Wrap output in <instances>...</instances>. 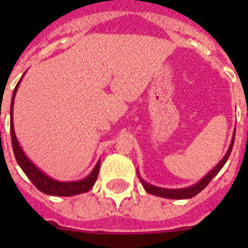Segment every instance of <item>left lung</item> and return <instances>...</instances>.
<instances>
[{
  "label": "left lung",
  "instance_id": "8db88e82",
  "mask_svg": "<svg viewBox=\"0 0 248 248\" xmlns=\"http://www.w3.org/2000/svg\"><path fill=\"white\" fill-rule=\"evenodd\" d=\"M233 141H235V133H233V137H232V140H231V143H230L229 149H227L226 154H225V156L222 157V160H221L220 163L215 166L209 174H206L205 176L199 181V183L194 184V185L189 186V187H184V189H165V187H159V186H154V185H151V184H148L145 180H143L141 176L139 175L140 181H141V184H143L144 189L146 190V192H149V194L151 195H155V196H159V198L175 199V200H184V199L194 198V196H196L199 192L202 191L206 186L209 185L210 181H211L212 179L218 174V171H220L221 169L223 168V165L226 164L227 159H229L230 154H231V151H232ZM138 174H139V171H138Z\"/></svg>",
  "mask_w": 248,
  "mask_h": 248
}]
</instances>
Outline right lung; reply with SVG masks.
<instances>
[{
  "label": "right lung",
  "mask_w": 248,
  "mask_h": 248,
  "mask_svg": "<svg viewBox=\"0 0 248 248\" xmlns=\"http://www.w3.org/2000/svg\"><path fill=\"white\" fill-rule=\"evenodd\" d=\"M23 77V76H22ZM22 78L19 82L17 83L16 88L13 91L12 94V100H11V109H10V115H11V140H12V148L13 153H15V157L17 160V164L21 166L27 177L32 181L34 186L39 191H42L43 194L52 195V196H73V195L83 194V192H88L89 190L93 187V185L97 181L98 174H99V166H100V160L95 164L94 169L92 170L91 174L88 176H85L84 179L78 181H58L54 180L48 175H46L42 170H39L36 165H34L27 156H26L25 151L22 150L19 146L18 140H17L16 134H15V128H13V104H15V95L17 93L18 85L21 83Z\"/></svg>",
  "instance_id": "add662e5"
}]
</instances>
